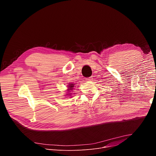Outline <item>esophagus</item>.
Masks as SVG:
<instances>
[{
	"label": "esophagus",
	"instance_id": "34e87169",
	"mask_svg": "<svg viewBox=\"0 0 156 156\" xmlns=\"http://www.w3.org/2000/svg\"><path fill=\"white\" fill-rule=\"evenodd\" d=\"M92 80H93V76H91V77H90V78H86V80H87V81H91Z\"/></svg>",
	"mask_w": 156,
	"mask_h": 156
}]
</instances>
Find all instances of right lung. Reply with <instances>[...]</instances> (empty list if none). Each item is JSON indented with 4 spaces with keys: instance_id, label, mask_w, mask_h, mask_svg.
Masks as SVG:
<instances>
[{
    "instance_id": "1",
    "label": "right lung",
    "mask_w": 156,
    "mask_h": 156,
    "mask_svg": "<svg viewBox=\"0 0 156 156\" xmlns=\"http://www.w3.org/2000/svg\"><path fill=\"white\" fill-rule=\"evenodd\" d=\"M73 87H74V84H69V86L68 87H69V90H68V91H70V90H72L73 89Z\"/></svg>"
}]
</instances>
